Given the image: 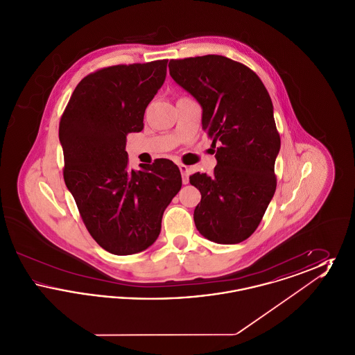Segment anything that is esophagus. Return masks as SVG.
<instances>
[{
  "mask_svg": "<svg viewBox=\"0 0 355 355\" xmlns=\"http://www.w3.org/2000/svg\"><path fill=\"white\" fill-rule=\"evenodd\" d=\"M180 168V171H181V174H182V182L184 184H189V168L186 166V165H180L178 166Z\"/></svg>",
  "mask_w": 355,
  "mask_h": 355,
  "instance_id": "1",
  "label": "esophagus"
}]
</instances>
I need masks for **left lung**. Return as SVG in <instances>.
<instances>
[{"instance_id":"8db88e82","label":"left lung","mask_w":355,"mask_h":355,"mask_svg":"<svg viewBox=\"0 0 355 355\" xmlns=\"http://www.w3.org/2000/svg\"><path fill=\"white\" fill-rule=\"evenodd\" d=\"M171 78L202 106V129L217 148L214 173H194L201 193L197 230L217 243L253 234L275 193L274 164L281 148L270 96L252 69L207 54L170 60Z\"/></svg>"}]
</instances>
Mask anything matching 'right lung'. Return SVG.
<instances>
[{"label":"right lung","mask_w":355,"mask_h":355,"mask_svg":"<svg viewBox=\"0 0 355 355\" xmlns=\"http://www.w3.org/2000/svg\"><path fill=\"white\" fill-rule=\"evenodd\" d=\"M168 60L114 65L76 86L60 121L64 180L85 226L109 253L148 249L182 186L173 161L128 169L126 135L144 129L146 106L166 77Z\"/></svg>","instance_id":"add662e5"}]
</instances>
